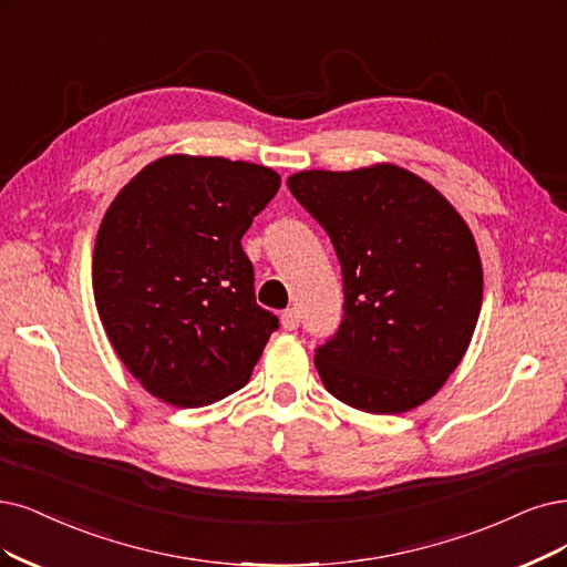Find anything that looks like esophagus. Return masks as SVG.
<instances>
[{"instance_id": "obj_1", "label": "esophagus", "mask_w": 567, "mask_h": 567, "mask_svg": "<svg viewBox=\"0 0 567 567\" xmlns=\"http://www.w3.org/2000/svg\"><path fill=\"white\" fill-rule=\"evenodd\" d=\"M299 322H301V318H299V310L297 308H287L282 316H280V324L287 331H295L299 327Z\"/></svg>"}]
</instances>
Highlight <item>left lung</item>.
<instances>
[{"label": "left lung", "mask_w": 567, "mask_h": 567, "mask_svg": "<svg viewBox=\"0 0 567 567\" xmlns=\"http://www.w3.org/2000/svg\"><path fill=\"white\" fill-rule=\"evenodd\" d=\"M320 221L343 272V322L316 367L337 400L404 413L434 396L465 358L484 299L474 236L436 188L400 165L287 179Z\"/></svg>", "instance_id": "obj_1"}]
</instances>
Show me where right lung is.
I'll use <instances>...</instances> for the list:
<instances>
[{"label": "right lung", "instance_id": "add662e5", "mask_svg": "<svg viewBox=\"0 0 567 567\" xmlns=\"http://www.w3.org/2000/svg\"><path fill=\"white\" fill-rule=\"evenodd\" d=\"M280 175L221 156H163L125 184L93 249L97 316L158 400L207 406L240 390L278 329L240 238Z\"/></svg>", "mask_w": 567, "mask_h": 567}]
</instances>
